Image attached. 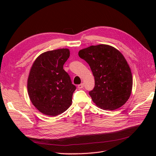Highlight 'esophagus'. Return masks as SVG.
Segmentation results:
<instances>
[{"label": "esophagus", "mask_w": 156, "mask_h": 156, "mask_svg": "<svg viewBox=\"0 0 156 156\" xmlns=\"http://www.w3.org/2000/svg\"><path fill=\"white\" fill-rule=\"evenodd\" d=\"M77 87H78V88H79V89H81V88H83L84 87V84H83V83H81V84H79Z\"/></svg>", "instance_id": "esophagus-1"}]
</instances>
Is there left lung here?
<instances>
[{"label": "left lung", "instance_id": "8db88e82", "mask_svg": "<svg viewBox=\"0 0 156 156\" xmlns=\"http://www.w3.org/2000/svg\"><path fill=\"white\" fill-rule=\"evenodd\" d=\"M78 54L89 64L95 79L89 94L97 107L113 111L124 105L131 95L133 77L123 55L105 44L91 45Z\"/></svg>", "mask_w": 156, "mask_h": 156}]
</instances>
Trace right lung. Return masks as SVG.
I'll return each instance as SVG.
<instances>
[{"mask_svg":"<svg viewBox=\"0 0 156 156\" xmlns=\"http://www.w3.org/2000/svg\"><path fill=\"white\" fill-rule=\"evenodd\" d=\"M69 57L68 49L49 51L37 56L32 66L28 94L32 104L45 115L57 116L72 105L76 87L63 69Z\"/></svg>","mask_w":156,"mask_h":156,"instance_id":"1","label":"right lung"}]
</instances>
